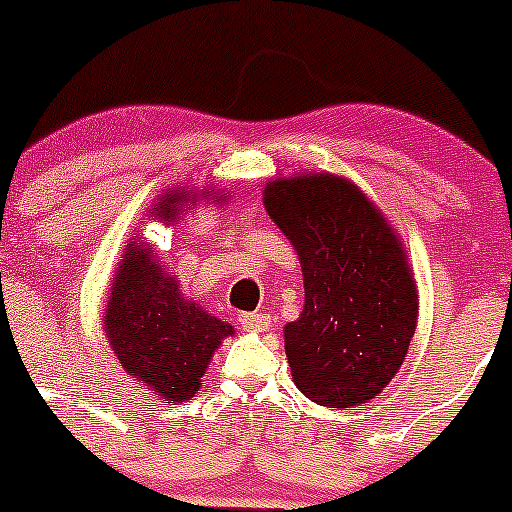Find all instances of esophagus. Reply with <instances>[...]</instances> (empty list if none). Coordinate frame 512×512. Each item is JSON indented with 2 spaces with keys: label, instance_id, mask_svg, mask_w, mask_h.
Listing matches in <instances>:
<instances>
[{
  "label": "esophagus",
  "instance_id": "34e87169",
  "mask_svg": "<svg viewBox=\"0 0 512 512\" xmlns=\"http://www.w3.org/2000/svg\"><path fill=\"white\" fill-rule=\"evenodd\" d=\"M237 322H240V327L245 329V332L260 334V332H267V329H270V317L262 312H245L237 317Z\"/></svg>",
  "mask_w": 512,
  "mask_h": 512
}]
</instances>
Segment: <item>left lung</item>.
Returning a JSON list of instances; mask_svg holds the SVG:
<instances>
[{
    "label": "left lung",
    "mask_w": 512,
    "mask_h": 512,
    "mask_svg": "<svg viewBox=\"0 0 512 512\" xmlns=\"http://www.w3.org/2000/svg\"><path fill=\"white\" fill-rule=\"evenodd\" d=\"M265 210L304 275V309L285 327L294 384L329 409L366 404L394 379L416 332L406 250L376 205L332 173L270 180Z\"/></svg>",
    "instance_id": "left-lung-1"
}]
</instances>
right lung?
Instances as JSON below:
<instances>
[{"label":"right lung","instance_id":"1","mask_svg":"<svg viewBox=\"0 0 512 512\" xmlns=\"http://www.w3.org/2000/svg\"><path fill=\"white\" fill-rule=\"evenodd\" d=\"M200 198L208 193L203 190ZM225 198L220 195L218 203ZM188 200V190H170L153 208V218L173 223L178 205ZM103 329L123 369L165 404L193 399L210 356L235 334L223 319L183 297L178 277L165 272L156 252L138 240L126 247L113 275Z\"/></svg>","mask_w":512,"mask_h":512}]
</instances>
